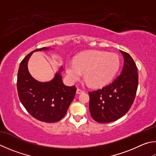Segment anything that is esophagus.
<instances>
[{"mask_svg":"<svg viewBox=\"0 0 156 156\" xmlns=\"http://www.w3.org/2000/svg\"><path fill=\"white\" fill-rule=\"evenodd\" d=\"M84 93L83 90L80 89H77V90H76V93H77V94H80V93Z\"/></svg>","mask_w":156,"mask_h":156,"instance_id":"esophagus-1","label":"esophagus"}]
</instances>
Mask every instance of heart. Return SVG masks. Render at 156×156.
<instances>
[{"instance_id": "1", "label": "heart", "mask_w": 156, "mask_h": 156, "mask_svg": "<svg viewBox=\"0 0 156 156\" xmlns=\"http://www.w3.org/2000/svg\"><path fill=\"white\" fill-rule=\"evenodd\" d=\"M119 67V58L115 54L90 50L76 56L73 62H67L66 71L71 81L79 80L84 73L89 85L100 87L112 80Z\"/></svg>"}]
</instances>
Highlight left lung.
<instances>
[{"label": "left lung", "instance_id": "left-lung-1", "mask_svg": "<svg viewBox=\"0 0 156 156\" xmlns=\"http://www.w3.org/2000/svg\"><path fill=\"white\" fill-rule=\"evenodd\" d=\"M120 52L124 58L121 74L108 85L89 92V111L98 123L112 122L122 117L131 108L136 94V66L129 54L122 50Z\"/></svg>", "mask_w": 156, "mask_h": 156}]
</instances>
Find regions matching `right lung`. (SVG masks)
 Listing matches in <instances>:
<instances>
[{"instance_id":"add662e5","label":"right lung","mask_w":156,"mask_h":156,"mask_svg":"<svg viewBox=\"0 0 156 156\" xmlns=\"http://www.w3.org/2000/svg\"><path fill=\"white\" fill-rule=\"evenodd\" d=\"M49 50L36 49L30 52L20 65L17 89L21 103L30 115L43 122L54 123L63 118L74 99L76 88L66 86L62 80L61 67L51 81L41 83L33 78L28 69V61L33 52Z\"/></svg>"}]
</instances>
